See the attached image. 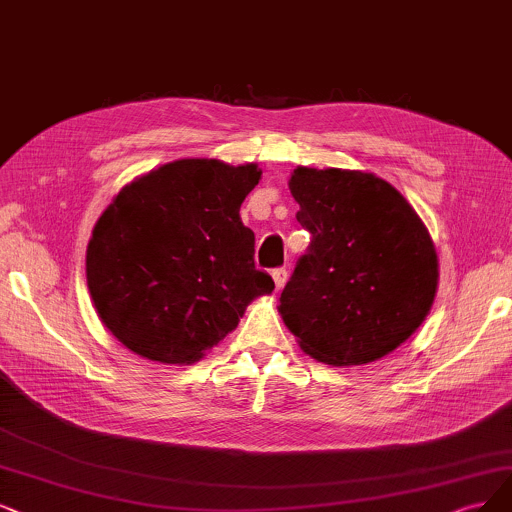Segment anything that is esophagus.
<instances>
[{
  "label": "esophagus",
  "instance_id": "obj_1",
  "mask_svg": "<svg viewBox=\"0 0 512 512\" xmlns=\"http://www.w3.org/2000/svg\"><path fill=\"white\" fill-rule=\"evenodd\" d=\"M272 278H274V285H276V289L280 291L282 287L287 285V280H289V272H287L285 268H278V270H274V272H272Z\"/></svg>",
  "mask_w": 512,
  "mask_h": 512
}]
</instances>
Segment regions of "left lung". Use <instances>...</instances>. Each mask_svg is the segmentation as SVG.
<instances>
[{
  "label": "left lung",
  "instance_id": "left-lung-1",
  "mask_svg": "<svg viewBox=\"0 0 512 512\" xmlns=\"http://www.w3.org/2000/svg\"><path fill=\"white\" fill-rule=\"evenodd\" d=\"M289 189L312 240L280 295L287 329L333 367L390 354L418 331L437 295L428 227L399 189L363 170L297 166Z\"/></svg>",
  "mask_w": 512,
  "mask_h": 512
}]
</instances>
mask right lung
Segmentation results:
<instances>
[{
    "instance_id": "1",
    "label": "right lung",
    "mask_w": 512,
    "mask_h": 512,
    "mask_svg": "<svg viewBox=\"0 0 512 512\" xmlns=\"http://www.w3.org/2000/svg\"><path fill=\"white\" fill-rule=\"evenodd\" d=\"M259 179L255 162L183 158L113 196L88 240L86 280L103 325L130 352L198 363L253 299L274 291L240 219Z\"/></svg>"
}]
</instances>
